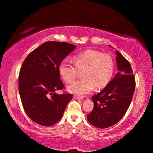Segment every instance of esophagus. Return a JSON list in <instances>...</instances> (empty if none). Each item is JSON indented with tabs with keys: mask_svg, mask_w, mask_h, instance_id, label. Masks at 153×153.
<instances>
[{
	"mask_svg": "<svg viewBox=\"0 0 153 153\" xmlns=\"http://www.w3.org/2000/svg\"><path fill=\"white\" fill-rule=\"evenodd\" d=\"M74 98L75 100H83V97H81V96H79V95H74Z\"/></svg>",
	"mask_w": 153,
	"mask_h": 153,
	"instance_id": "esophagus-1",
	"label": "esophagus"
}]
</instances>
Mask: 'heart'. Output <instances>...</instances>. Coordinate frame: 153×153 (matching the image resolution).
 <instances>
[{
  "label": "heart",
  "instance_id": "1",
  "mask_svg": "<svg viewBox=\"0 0 153 153\" xmlns=\"http://www.w3.org/2000/svg\"><path fill=\"white\" fill-rule=\"evenodd\" d=\"M74 65L67 58L59 63L58 72L67 83L74 81L78 70H82L81 78L70 85L68 88L70 93L79 95H87L95 89L106 87L111 79L115 65L110 56L103 54L95 50H86L73 58Z\"/></svg>",
  "mask_w": 153,
  "mask_h": 153
}]
</instances>
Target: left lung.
Masks as SVG:
<instances>
[{
  "instance_id": "left-lung-1",
  "label": "left lung",
  "mask_w": 153,
  "mask_h": 153,
  "mask_svg": "<svg viewBox=\"0 0 153 153\" xmlns=\"http://www.w3.org/2000/svg\"><path fill=\"white\" fill-rule=\"evenodd\" d=\"M116 53L118 72L100 93L92 97L94 108L87 116L88 122L98 128L116 124L128 109L134 93L135 77L131 65L120 52Z\"/></svg>"
}]
</instances>
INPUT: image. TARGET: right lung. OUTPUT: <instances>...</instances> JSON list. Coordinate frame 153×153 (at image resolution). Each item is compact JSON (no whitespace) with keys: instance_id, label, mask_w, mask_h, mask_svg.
<instances>
[{"instance_id":"1","label":"right lung","mask_w":153,"mask_h":153,"mask_svg":"<svg viewBox=\"0 0 153 153\" xmlns=\"http://www.w3.org/2000/svg\"><path fill=\"white\" fill-rule=\"evenodd\" d=\"M76 46L49 41L33 50L23 62L19 75V91L26 114L43 126H51L61 119L72 95L55 92L64 85L58 66Z\"/></svg>"}]
</instances>
